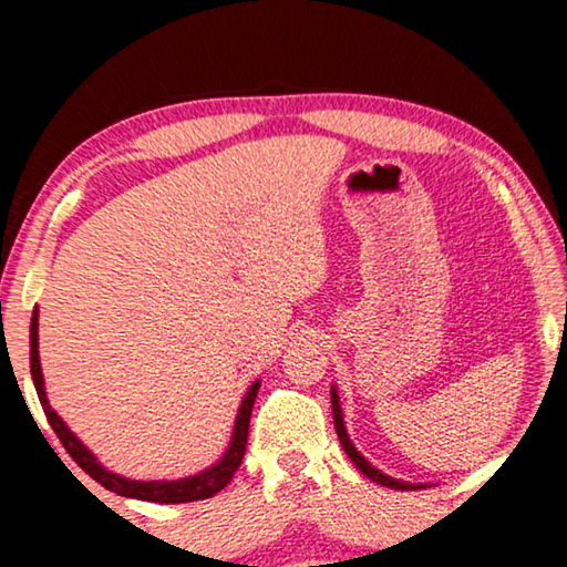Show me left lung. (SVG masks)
Here are the masks:
<instances>
[{
    "label": "left lung",
    "instance_id": "1",
    "mask_svg": "<svg viewBox=\"0 0 567 567\" xmlns=\"http://www.w3.org/2000/svg\"><path fill=\"white\" fill-rule=\"evenodd\" d=\"M330 398H332V420H334V430H338V437H340V443H342V450H344V453H348V457L352 460L354 467H358L362 475H368V477L372 480V483L390 487V491H420V487H427L425 483H405V480L390 477V475L382 473V470H378L375 465H370L368 460H364V457L358 453V447H354V445L350 443V435H348V430H344V422H342L340 395H338V390H334V385H332V390H330Z\"/></svg>",
    "mask_w": 567,
    "mask_h": 567
}]
</instances>
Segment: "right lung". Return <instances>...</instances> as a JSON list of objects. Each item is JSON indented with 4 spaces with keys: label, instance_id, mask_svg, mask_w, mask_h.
Listing matches in <instances>:
<instances>
[{
    "label": "right lung",
    "instance_id": "add662e5",
    "mask_svg": "<svg viewBox=\"0 0 567 567\" xmlns=\"http://www.w3.org/2000/svg\"><path fill=\"white\" fill-rule=\"evenodd\" d=\"M40 312H32V324H30V368H32V380L37 388V395H40V402L44 408V415L50 420L52 430L60 437V443L64 445L66 453L72 455V460L80 465L84 473L90 477L97 480L100 485L107 487V491L117 493L122 497H137V501H150V503H192V501H205V497H213L215 493L223 491V487L233 480L235 470L239 467L245 457V447H247V430H249V415H252V405L257 398V390H260V380L252 382L249 390L245 392L243 405L237 410V420H235V430H233V440H229V447L225 450V455L217 460L215 465H209L207 470L189 477H179V480H130L122 477L112 470L104 467L97 457H94L80 437H76L70 427L64 425V420L56 415L52 410L50 400H47L44 392V375H42V364H40Z\"/></svg>",
    "mask_w": 567,
    "mask_h": 567
}]
</instances>
